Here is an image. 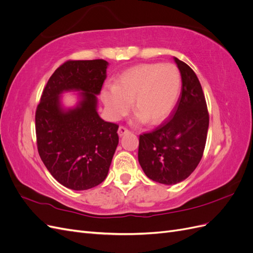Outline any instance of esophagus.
Listing matches in <instances>:
<instances>
[{
    "mask_svg": "<svg viewBox=\"0 0 253 253\" xmlns=\"http://www.w3.org/2000/svg\"><path fill=\"white\" fill-rule=\"evenodd\" d=\"M126 133H128V129H127L126 126H119V128H118V134H119L120 137L124 136V135L126 134Z\"/></svg>",
    "mask_w": 253,
    "mask_h": 253,
    "instance_id": "34e87169",
    "label": "esophagus"
}]
</instances>
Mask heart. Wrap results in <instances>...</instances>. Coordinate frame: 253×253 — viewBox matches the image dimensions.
I'll return each mask as SVG.
<instances>
[{
    "label": "heart",
    "instance_id": "1",
    "mask_svg": "<svg viewBox=\"0 0 253 253\" xmlns=\"http://www.w3.org/2000/svg\"><path fill=\"white\" fill-rule=\"evenodd\" d=\"M180 89L181 75L176 65L140 64L122 73L114 86L102 90L101 98L113 120L126 116L133 101L139 121L157 125L173 112Z\"/></svg>",
    "mask_w": 253,
    "mask_h": 253
}]
</instances>
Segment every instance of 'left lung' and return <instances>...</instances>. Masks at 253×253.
I'll list each match as a JSON object with an SVG mask.
<instances>
[{
	"label": "left lung",
	"instance_id": "left-lung-1",
	"mask_svg": "<svg viewBox=\"0 0 253 253\" xmlns=\"http://www.w3.org/2000/svg\"><path fill=\"white\" fill-rule=\"evenodd\" d=\"M181 75V91L170 118L139 136L138 162L145 175L164 185L185 180L200 164L209 127L202 85L188 64L174 58Z\"/></svg>",
	"mask_w": 253,
	"mask_h": 253
}]
</instances>
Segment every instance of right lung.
Here are the masks:
<instances>
[{
  "label": "right lung",
  "instance_id": "add662e5",
  "mask_svg": "<svg viewBox=\"0 0 253 253\" xmlns=\"http://www.w3.org/2000/svg\"><path fill=\"white\" fill-rule=\"evenodd\" d=\"M105 60H68L45 85L36 111L37 147L43 164L61 185L94 188L105 179L119 142L118 125L97 113V96L106 78ZM81 91V101L65 110L59 95Z\"/></svg>",
  "mask_w": 253,
  "mask_h": 253
}]
</instances>
